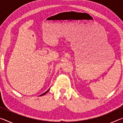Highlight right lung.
<instances>
[{"label": "right lung", "mask_w": 123, "mask_h": 123, "mask_svg": "<svg viewBox=\"0 0 123 123\" xmlns=\"http://www.w3.org/2000/svg\"><path fill=\"white\" fill-rule=\"evenodd\" d=\"M50 90V88L48 89V90L47 91H46V92H45V93H43V94H41V95H40V96H43V95H45V94H46V93H48V91Z\"/></svg>", "instance_id": "obj_1"}]
</instances>
